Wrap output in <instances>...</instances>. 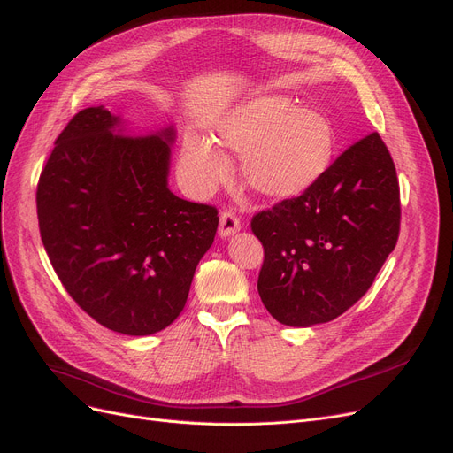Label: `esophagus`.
Returning a JSON list of instances; mask_svg holds the SVG:
<instances>
[{
  "label": "esophagus",
  "instance_id": "esophagus-1",
  "mask_svg": "<svg viewBox=\"0 0 453 453\" xmlns=\"http://www.w3.org/2000/svg\"><path fill=\"white\" fill-rule=\"evenodd\" d=\"M241 229V220L239 216L233 212V211H224L220 214V227H218V233H220V237H231L233 233H237Z\"/></svg>",
  "mask_w": 453,
  "mask_h": 453
}]
</instances>
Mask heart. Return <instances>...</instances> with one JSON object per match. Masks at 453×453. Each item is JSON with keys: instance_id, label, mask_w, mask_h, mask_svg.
<instances>
[{"instance_id": "obj_1", "label": "heart", "mask_w": 453, "mask_h": 453, "mask_svg": "<svg viewBox=\"0 0 453 453\" xmlns=\"http://www.w3.org/2000/svg\"><path fill=\"white\" fill-rule=\"evenodd\" d=\"M214 142L242 155L248 188L273 199H289L319 182L336 158L338 136L328 117L295 108L280 95H259L229 110L214 128ZM184 158L199 188H212L227 173V162L211 140L190 136Z\"/></svg>"}]
</instances>
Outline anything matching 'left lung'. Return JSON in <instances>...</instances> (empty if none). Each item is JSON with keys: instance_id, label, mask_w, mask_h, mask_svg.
<instances>
[{"instance_id": "1", "label": "left lung", "mask_w": 453, "mask_h": 453, "mask_svg": "<svg viewBox=\"0 0 453 453\" xmlns=\"http://www.w3.org/2000/svg\"><path fill=\"white\" fill-rule=\"evenodd\" d=\"M394 160L377 132L334 160L310 190L252 218L265 250L257 291L288 326L328 323L365 295L399 237Z\"/></svg>"}]
</instances>
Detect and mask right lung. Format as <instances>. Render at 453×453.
Returning <instances> with one entry per match:
<instances>
[{"label": "right lung", "mask_w": 453, "mask_h": 453, "mask_svg": "<svg viewBox=\"0 0 453 453\" xmlns=\"http://www.w3.org/2000/svg\"><path fill=\"white\" fill-rule=\"evenodd\" d=\"M173 128L134 134L104 106L78 111L37 184L41 239L74 303L103 326L149 336L187 304L218 229L212 205L167 188Z\"/></svg>", "instance_id": "right-lung-1"}]
</instances>
